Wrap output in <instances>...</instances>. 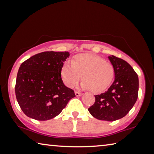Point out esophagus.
<instances>
[{
	"mask_svg": "<svg viewBox=\"0 0 154 154\" xmlns=\"http://www.w3.org/2000/svg\"><path fill=\"white\" fill-rule=\"evenodd\" d=\"M75 96H81L83 95L82 93L79 92H75Z\"/></svg>",
	"mask_w": 154,
	"mask_h": 154,
	"instance_id": "1",
	"label": "esophagus"
}]
</instances>
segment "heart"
Instances as JSON below:
<instances>
[{"label": "heart", "mask_w": 154, "mask_h": 154, "mask_svg": "<svg viewBox=\"0 0 154 154\" xmlns=\"http://www.w3.org/2000/svg\"><path fill=\"white\" fill-rule=\"evenodd\" d=\"M114 68L102 57L92 54H80L75 56L72 64L62 65L61 75L64 84L74 87L83 79L81 87L94 93L105 91L111 85L114 77Z\"/></svg>", "instance_id": "heart-1"}]
</instances>
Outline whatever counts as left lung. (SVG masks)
<instances>
[{"label": "left lung", "mask_w": 154, "mask_h": 154, "mask_svg": "<svg viewBox=\"0 0 154 154\" xmlns=\"http://www.w3.org/2000/svg\"><path fill=\"white\" fill-rule=\"evenodd\" d=\"M114 68L113 83L105 93L95 95V103L88 109L97 119L113 122L126 116L136 103L139 77L133 68L124 60L108 56Z\"/></svg>", "instance_id": "left-lung-1"}]
</instances>
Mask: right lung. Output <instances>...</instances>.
<instances>
[{
  "label": "right lung",
  "instance_id": "add662e5",
  "mask_svg": "<svg viewBox=\"0 0 154 154\" xmlns=\"http://www.w3.org/2000/svg\"><path fill=\"white\" fill-rule=\"evenodd\" d=\"M68 51H45L30 57L18 70L15 95L26 116L36 120L55 118L75 94L64 84L61 69Z\"/></svg>",
  "mask_w": 154,
  "mask_h": 154
}]
</instances>
